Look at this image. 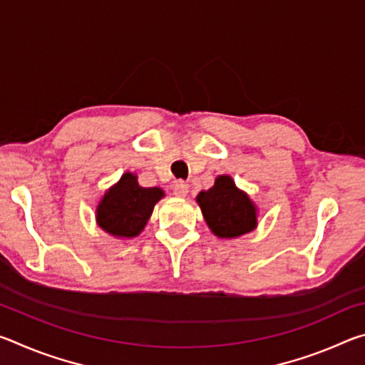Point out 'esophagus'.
I'll list each match as a JSON object with an SVG mask.
<instances>
[{
  "instance_id": "34e87169",
  "label": "esophagus",
  "mask_w": 365,
  "mask_h": 365,
  "mask_svg": "<svg viewBox=\"0 0 365 365\" xmlns=\"http://www.w3.org/2000/svg\"><path fill=\"white\" fill-rule=\"evenodd\" d=\"M188 191H190L188 183H185V182H182V180L175 182V185H174V195H175L177 197H185V196L188 195Z\"/></svg>"
}]
</instances>
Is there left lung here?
Masks as SVG:
<instances>
[{"mask_svg":"<svg viewBox=\"0 0 365 365\" xmlns=\"http://www.w3.org/2000/svg\"><path fill=\"white\" fill-rule=\"evenodd\" d=\"M211 232L222 240L240 238L257 227V206L230 175H219L209 190L196 196Z\"/></svg>","mask_w":365,"mask_h":365,"instance_id":"left-lung-1","label":"left lung"}]
</instances>
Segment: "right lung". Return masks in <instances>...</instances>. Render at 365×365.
I'll use <instances>...</instances> for the list:
<instances>
[{
  "mask_svg": "<svg viewBox=\"0 0 365 365\" xmlns=\"http://www.w3.org/2000/svg\"><path fill=\"white\" fill-rule=\"evenodd\" d=\"M164 196L163 188L141 187L137 174L125 172L98 201L96 225L110 237L132 240L145 230L154 206Z\"/></svg>",
  "mask_w": 365,
  "mask_h": 365,
  "instance_id": "obj_1",
  "label": "right lung"
}]
</instances>
